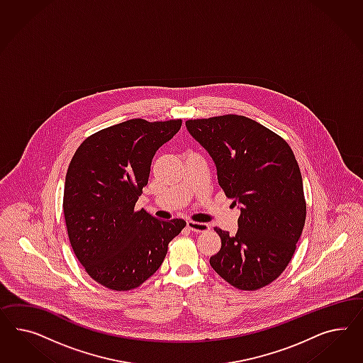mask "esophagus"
<instances>
[{"label": "esophagus", "mask_w": 363, "mask_h": 363, "mask_svg": "<svg viewBox=\"0 0 363 363\" xmlns=\"http://www.w3.org/2000/svg\"><path fill=\"white\" fill-rule=\"evenodd\" d=\"M187 228L194 233H206L209 230V225L203 222H194V220H187Z\"/></svg>", "instance_id": "34e87169"}]
</instances>
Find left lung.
Masks as SVG:
<instances>
[{
  "label": "left lung",
  "mask_w": 363,
  "mask_h": 363,
  "mask_svg": "<svg viewBox=\"0 0 363 363\" xmlns=\"http://www.w3.org/2000/svg\"><path fill=\"white\" fill-rule=\"evenodd\" d=\"M187 132L217 167L218 184L241 210L238 230H214L220 250L211 267L230 285L257 290L291 261L306 220L302 176L284 138L243 116L189 120Z\"/></svg>",
  "instance_id": "left-lung-1"
}]
</instances>
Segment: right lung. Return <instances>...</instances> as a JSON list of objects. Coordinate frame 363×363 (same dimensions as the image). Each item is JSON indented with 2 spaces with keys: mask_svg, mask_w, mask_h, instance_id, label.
Wrapping results in <instances>:
<instances>
[{
  "mask_svg": "<svg viewBox=\"0 0 363 363\" xmlns=\"http://www.w3.org/2000/svg\"><path fill=\"white\" fill-rule=\"evenodd\" d=\"M181 125L121 122L90 135L73 155L64 189L66 229L78 261L99 285L117 291L143 285L186 226L184 220H157L134 210L154 154Z\"/></svg>",
  "mask_w": 363,
  "mask_h": 363,
  "instance_id": "1",
  "label": "right lung"
}]
</instances>
